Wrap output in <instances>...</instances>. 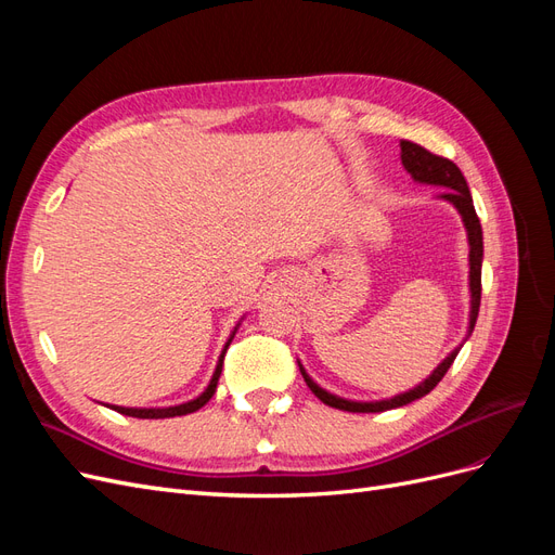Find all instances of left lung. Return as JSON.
Segmentation results:
<instances>
[{
    "label": "left lung",
    "instance_id": "obj_1",
    "mask_svg": "<svg viewBox=\"0 0 555 555\" xmlns=\"http://www.w3.org/2000/svg\"><path fill=\"white\" fill-rule=\"evenodd\" d=\"M400 159L402 166H405L408 173L416 180V182H426V184H440V188H447L440 198L449 201V204L456 208L463 217V224L467 231V243H469V326H467V335H473L475 324H477V314H479V304H481V259H483V238H481V224L479 217L475 212L473 206V196H469L467 182L461 173V169L456 164L447 157H438L428 153L426 147L416 145L412 141H400ZM463 347V345H461ZM461 347H456L451 354L435 367L433 375H428V379H424L414 389L386 398V400H375V402H357V400H347V398H338L328 393L326 389H322L317 382L310 379V375L304 371V365L298 363L300 375H304L306 384L310 386V391L324 402L328 408L335 410H345V412H384V410H393V408H402L408 402L424 398L426 393H430L438 382L447 375V371L451 367L453 359L459 357Z\"/></svg>",
    "mask_w": 555,
    "mask_h": 555
}]
</instances>
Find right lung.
Wrapping results in <instances>:
<instances>
[{
	"mask_svg": "<svg viewBox=\"0 0 555 555\" xmlns=\"http://www.w3.org/2000/svg\"><path fill=\"white\" fill-rule=\"evenodd\" d=\"M236 331H238V326L233 328L231 338L227 340V345H224V349H222L220 361H217V367H215V373H212V379H210V384H208V389H206L204 393H201L198 398H194V400H190V402H182V405H176V408H117V405H111V408L117 410L120 414L137 416V418H169V416H182V414H192V412L201 410V408H204L206 402L212 398V393H215V389H217V379H220V375H222L224 354H227V349H229V345H231V340H233V335H236Z\"/></svg>",
	"mask_w": 555,
	"mask_h": 555,
	"instance_id": "right-lung-1",
	"label": "right lung"
}]
</instances>
